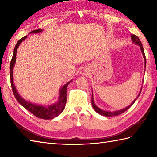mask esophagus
<instances>
[{"mask_svg": "<svg viewBox=\"0 0 157 157\" xmlns=\"http://www.w3.org/2000/svg\"><path fill=\"white\" fill-rule=\"evenodd\" d=\"M80 73L83 75H89L90 74V70L88 67H83L80 71Z\"/></svg>", "mask_w": 157, "mask_h": 157, "instance_id": "esophagus-1", "label": "esophagus"}]
</instances>
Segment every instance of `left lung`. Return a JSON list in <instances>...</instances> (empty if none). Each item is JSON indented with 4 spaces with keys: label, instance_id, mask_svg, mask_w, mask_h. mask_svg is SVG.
I'll return each instance as SVG.
<instances>
[{
    "label": "left lung",
    "instance_id": "8db88e82",
    "mask_svg": "<svg viewBox=\"0 0 157 157\" xmlns=\"http://www.w3.org/2000/svg\"><path fill=\"white\" fill-rule=\"evenodd\" d=\"M132 42L134 43V44H136L138 46H140V50H141V52H142V55L143 56V58H144V61H145V67H146V59H145V53H144V50H143V48L142 46V44L141 42H140V39L139 37H138L136 35H134V34H132ZM140 91H141V90H140ZM140 91L138 95V96L136 97V99H135L133 102L131 103V105H129L128 107H127L123 109H120V110H117V111H105V110H103L102 109L99 108L98 107H97L96 105L95 104L94 102V95H93V91H92V97H91V104H92V107L94 108V109L98 113L100 114V115L102 116H107V117H111V116H118V115H120V114L124 113V111H127L128 109L132 107V105L134 104L135 102V101L136 100V99L138 98L139 97L140 94Z\"/></svg>",
    "mask_w": 157,
    "mask_h": 157
}]
</instances>
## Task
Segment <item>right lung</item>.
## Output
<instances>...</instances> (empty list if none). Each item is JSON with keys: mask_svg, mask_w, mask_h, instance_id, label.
Segmentation results:
<instances>
[{"mask_svg": "<svg viewBox=\"0 0 157 157\" xmlns=\"http://www.w3.org/2000/svg\"><path fill=\"white\" fill-rule=\"evenodd\" d=\"M43 30L41 29H38V30H35L30 32L29 34H33V33H41ZM28 36H25L23 38H21L20 40H18V42L16 44L14 53H13V57L12 58L11 62H10V82H11V86L12 88L13 94H14L16 99L18 101L21 105H22L23 107L26 109L28 111H30L34 116H36L37 118L46 119V120H50V119H52L59 115V114L62 112L64 109L66 103V89H67L68 85L73 81L71 80L67 83L65 84L63 86L61 87L59 91V97H58L57 101L56 102L53 103L52 105H36L34 104L33 102H28L24 98L21 97V95L18 94L17 89H16L15 85L14 84V78H13V69H14L15 63H16V56H17V49L21 42L24 41L25 39L27 38Z\"/></svg>", "mask_w": 157, "mask_h": 157, "instance_id": "right-lung-1", "label": "right lung"}]
</instances>
